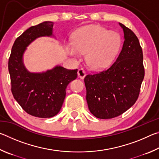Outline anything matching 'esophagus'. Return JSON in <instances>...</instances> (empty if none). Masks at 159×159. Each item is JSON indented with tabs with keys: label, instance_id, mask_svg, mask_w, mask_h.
I'll list each match as a JSON object with an SVG mask.
<instances>
[{
	"label": "esophagus",
	"instance_id": "esophagus-1",
	"mask_svg": "<svg viewBox=\"0 0 159 159\" xmlns=\"http://www.w3.org/2000/svg\"><path fill=\"white\" fill-rule=\"evenodd\" d=\"M85 71L83 69H79L78 70V76L80 78V79H83L85 76Z\"/></svg>",
	"mask_w": 159,
	"mask_h": 159
}]
</instances>
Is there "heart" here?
Instances as JSON below:
<instances>
[{
    "label": "heart",
    "mask_w": 159,
    "mask_h": 159,
    "mask_svg": "<svg viewBox=\"0 0 159 159\" xmlns=\"http://www.w3.org/2000/svg\"><path fill=\"white\" fill-rule=\"evenodd\" d=\"M120 43V37L116 32L99 25H90L78 29L73 41L67 43L65 48L66 52L74 57L85 54L88 66L94 70H100L112 64Z\"/></svg>",
    "instance_id": "heart-1"
}]
</instances>
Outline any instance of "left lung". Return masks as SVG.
Masks as SVG:
<instances>
[{
  "label": "left lung",
  "instance_id": "left-lung-1",
  "mask_svg": "<svg viewBox=\"0 0 159 159\" xmlns=\"http://www.w3.org/2000/svg\"><path fill=\"white\" fill-rule=\"evenodd\" d=\"M123 29L121 51L115 62L100 73L85 77L86 100L91 114L102 119L116 117L135 103L144 77L143 54L136 35Z\"/></svg>",
  "mask_w": 159,
  "mask_h": 159
}]
</instances>
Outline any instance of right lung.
Here are the masks:
<instances>
[{"label":"right lung","instance_id":"obj_1","mask_svg":"<svg viewBox=\"0 0 159 159\" xmlns=\"http://www.w3.org/2000/svg\"><path fill=\"white\" fill-rule=\"evenodd\" d=\"M52 21H43L31 26L13 44L8 61L12 93L19 104L29 114L51 118L60 111L69 83L77 78L78 69L56 65L42 72H31L24 63L27 47L41 37H53Z\"/></svg>","mask_w":159,"mask_h":159}]
</instances>
